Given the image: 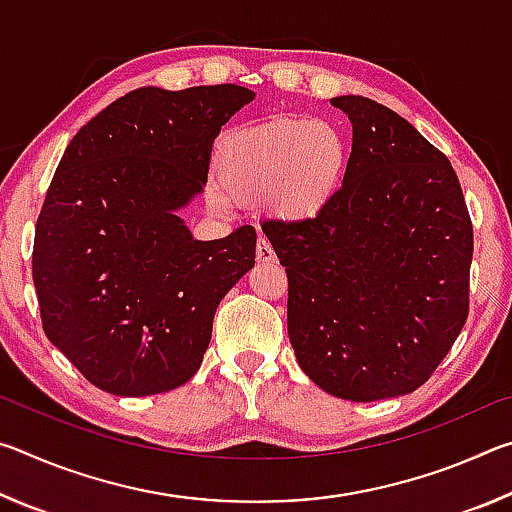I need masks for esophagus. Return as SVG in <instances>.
<instances>
[{"mask_svg": "<svg viewBox=\"0 0 512 512\" xmlns=\"http://www.w3.org/2000/svg\"><path fill=\"white\" fill-rule=\"evenodd\" d=\"M255 255H257V262H262V264H268V262H275V250H273V246L268 244V239H264V237H259L257 239V250H255Z\"/></svg>", "mask_w": 512, "mask_h": 512, "instance_id": "obj_1", "label": "esophagus"}]
</instances>
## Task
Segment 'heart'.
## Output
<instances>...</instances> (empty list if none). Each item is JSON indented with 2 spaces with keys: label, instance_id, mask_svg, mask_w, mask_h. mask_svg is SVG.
<instances>
[{
  "label": "heart",
  "instance_id": "heart-1",
  "mask_svg": "<svg viewBox=\"0 0 512 512\" xmlns=\"http://www.w3.org/2000/svg\"><path fill=\"white\" fill-rule=\"evenodd\" d=\"M348 167V144L323 119H275L225 140L216 162L214 205L225 196L262 203L284 219H311L332 203Z\"/></svg>",
  "mask_w": 512,
  "mask_h": 512
}]
</instances>
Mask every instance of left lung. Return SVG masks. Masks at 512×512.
Wrapping results in <instances>:
<instances>
[{"mask_svg":"<svg viewBox=\"0 0 512 512\" xmlns=\"http://www.w3.org/2000/svg\"><path fill=\"white\" fill-rule=\"evenodd\" d=\"M352 121L343 185L323 212L266 221L287 266V327L305 375L341 400L413 393L470 311L472 221L452 162L404 117L334 97Z\"/></svg>","mask_w":512,"mask_h":512,"instance_id":"1","label":"left lung"}]
</instances>
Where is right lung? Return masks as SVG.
Wrapping results in <instances>:
<instances>
[{"mask_svg": "<svg viewBox=\"0 0 512 512\" xmlns=\"http://www.w3.org/2000/svg\"><path fill=\"white\" fill-rule=\"evenodd\" d=\"M255 99L241 85L140 88L90 119L36 223L47 339L101 391L144 397L201 368L225 293L255 266V228L196 241L176 214L203 192L214 137Z\"/></svg>", "mask_w": 512, "mask_h": 512, "instance_id": "obj_1", "label": "right lung"}]
</instances>
